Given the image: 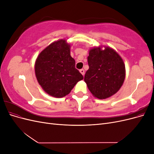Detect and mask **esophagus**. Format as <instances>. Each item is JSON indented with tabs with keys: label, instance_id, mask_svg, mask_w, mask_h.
Here are the masks:
<instances>
[{
	"label": "esophagus",
	"instance_id": "esophagus-1",
	"mask_svg": "<svg viewBox=\"0 0 154 154\" xmlns=\"http://www.w3.org/2000/svg\"><path fill=\"white\" fill-rule=\"evenodd\" d=\"M80 72H81V74H82L83 76H84V74H85V71H84V69H80Z\"/></svg>",
	"mask_w": 154,
	"mask_h": 154
}]
</instances>
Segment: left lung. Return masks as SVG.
<instances>
[{
  "label": "left lung",
  "mask_w": 154,
  "mask_h": 154,
  "mask_svg": "<svg viewBox=\"0 0 154 154\" xmlns=\"http://www.w3.org/2000/svg\"><path fill=\"white\" fill-rule=\"evenodd\" d=\"M89 66L84 80L92 95L106 99L117 92L125 78V66L118 53L109 47L90 49L87 58Z\"/></svg>",
  "instance_id": "8db88e82"
}]
</instances>
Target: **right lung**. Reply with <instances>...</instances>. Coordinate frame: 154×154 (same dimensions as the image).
<instances>
[{"instance_id": "1", "label": "right lung", "mask_w": 154, "mask_h": 154, "mask_svg": "<svg viewBox=\"0 0 154 154\" xmlns=\"http://www.w3.org/2000/svg\"><path fill=\"white\" fill-rule=\"evenodd\" d=\"M66 40L51 43L37 57L35 70L43 90L51 96L62 97L69 94L76 83L83 79L75 68V60Z\"/></svg>"}]
</instances>
